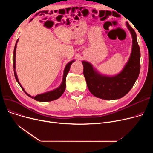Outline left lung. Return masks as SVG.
<instances>
[{
	"label": "left lung",
	"instance_id": "left-lung-1",
	"mask_svg": "<svg viewBox=\"0 0 153 153\" xmlns=\"http://www.w3.org/2000/svg\"><path fill=\"white\" fill-rule=\"evenodd\" d=\"M132 36V50L129 60L123 70L114 76L102 75L92 65L82 61L83 73L88 89L95 97L105 100H115L123 97L131 89L140 71V49L134 30L126 22Z\"/></svg>",
	"mask_w": 153,
	"mask_h": 153
}]
</instances>
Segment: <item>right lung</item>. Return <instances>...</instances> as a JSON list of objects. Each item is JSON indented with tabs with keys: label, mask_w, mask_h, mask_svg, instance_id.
<instances>
[{
	"label": "right lung",
	"mask_w": 153,
	"mask_h": 153,
	"mask_svg": "<svg viewBox=\"0 0 153 153\" xmlns=\"http://www.w3.org/2000/svg\"><path fill=\"white\" fill-rule=\"evenodd\" d=\"M18 40L19 39H17V42H16V43H15L14 50H13V71H14V75H15V77L16 79V81H17V82L19 83V84L21 87V88L22 89V90L23 91V92H25L27 95H28L30 97H31L32 99H34L35 100H36L37 101H39V102H50V101H53V100H54L56 99H58V98H59L62 95V94L64 93V91H65L66 76H67L68 72L69 71L71 65L74 61H70L69 62H68L67 64V65L65 67V69H64V70L62 81V83L61 84L59 87H58V88H56V89H54L53 91L47 92H45V93H43V94H38V95L35 96V97H33V96H31L30 95L28 94L25 92V91L24 90L23 87L21 85L20 83L19 82V81L18 77H17V74H16V71H15V54H16V48H17V42H18Z\"/></svg>",
	"instance_id": "obj_1"
}]
</instances>
